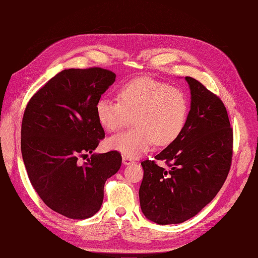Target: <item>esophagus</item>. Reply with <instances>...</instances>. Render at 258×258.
I'll use <instances>...</instances> for the list:
<instances>
[{"label": "esophagus", "mask_w": 258, "mask_h": 258, "mask_svg": "<svg viewBox=\"0 0 258 258\" xmlns=\"http://www.w3.org/2000/svg\"><path fill=\"white\" fill-rule=\"evenodd\" d=\"M122 162H123L124 166H129V165H131V163H134L135 161L132 160L131 158L126 157V156H123V157H122Z\"/></svg>", "instance_id": "esophagus-1"}]
</instances>
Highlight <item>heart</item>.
Instances as JSON below:
<instances>
[{
  "label": "heart",
  "mask_w": 258,
  "mask_h": 258,
  "mask_svg": "<svg viewBox=\"0 0 258 258\" xmlns=\"http://www.w3.org/2000/svg\"><path fill=\"white\" fill-rule=\"evenodd\" d=\"M119 101L101 97L96 103L98 121L105 130L121 129L135 116V129L106 141L110 150L137 158L156 142L168 145L182 134L188 116V100L176 87L150 77H140L117 91Z\"/></svg>",
  "instance_id": "b5f03b06"
}]
</instances>
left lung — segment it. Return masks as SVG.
<instances>
[{
  "mask_svg": "<svg viewBox=\"0 0 258 258\" xmlns=\"http://www.w3.org/2000/svg\"><path fill=\"white\" fill-rule=\"evenodd\" d=\"M190 111L182 134L154 160L141 162L140 206L148 220L159 225L179 224L198 214L220 191L227 178L233 132L222 100L192 77Z\"/></svg>",
  "mask_w": 258,
  "mask_h": 258,
  "instance_id": "1",
  "label": "left lung"
}]
</instances>
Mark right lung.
I'll return each instance as SVG.
<instances>
[{"label": "right lung", "instance_id": "1", "mask_svg": "<svg viewBox=\"0 0 258 258\" xmlns=\"http://www.w3.org/2000/svg\"><path fill=\"white\" fill-rule=\"evenodd\" d=\"M115 77L101 68L63 70L30 99L23 114L21 153L30 182L46 206L73 220L98 212L106 179L121 166L117 151L79 163L105 137L96 103Z\"/></svg>", "mask_w": 258, "mask_h": 258}]
</instances>
